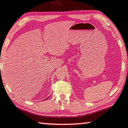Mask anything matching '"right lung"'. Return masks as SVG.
<instances>
[{
    "label": "right lung",
    "instance_id": "right-lung-1",
    "mask_svg": "<svg viewBox=\"0 0 128 128\" xmlns=\"http://www.w3.org/2000/svg\"><path fill=\"white\" fill-rule=\"evenodd\" d=\"M47 98H46V99H47ZM46 99H45V100H46Z\"/></svg>",
    "mask_w": 128,
    "mask_h": 128
}]
</instances>
